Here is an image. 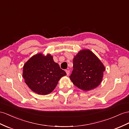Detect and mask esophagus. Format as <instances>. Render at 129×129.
I'll return each instance as SVG.
<instances>
[{
	"instance_id": "1",
	"label": "esophagus",
	"mask_w": 129,
	"mask_h": 129,
	"mask_svg": "<svg viewBox=\"0 0 129 129\" xmlns=\"http://www.w3.org/2000/svg\"><path fill=\"white\" fill-rule=\"evenodd\" d=\"M65 72H66V73H67V75H69V74H70V71H69V70H65Z\"/></svg>"
}]
</instances>
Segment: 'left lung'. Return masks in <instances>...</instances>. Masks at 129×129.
<instances>
[{
    "instance_id": "obj_1",
    "label": "left lung",
    "mask_w": 129,
    "mask_h": 129,
    "mask_svg": "<svg viewBox=\"0 0 129 129\" xmlns=\"http://www.w3.org/2000/svg\"><path fill=\"white\" fill-rule=\"evenodd\" d=\"M73 68L69 77L75 86L83 91L93 90L98 87L105 71L103 63L88 49H82L75 56Z\"/></svg>"
}]
</instances>
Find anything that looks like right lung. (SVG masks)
I'll list each match as a JSON object with an SVG mask.
<instances>
[{
  "instance_id": "right-lung-1",
  "label": "right lung",
  "mask_w": 129,
  "mask_h": 129,
  "mask_svg": "<svg viewBox=\"0 0 129 129\" xmlns=\"http://www.w3.org/2000/svg\"><path fill=\"white\" fill-rule=\"evenodd\" d=\"M67 75L53 60L50 54H35L25 62L23 77L28 87L39 95H47L53 90L60 79Z\"/></svg>"
}]
</instances>
